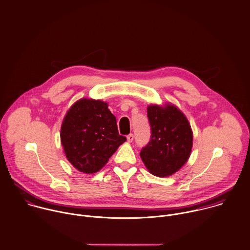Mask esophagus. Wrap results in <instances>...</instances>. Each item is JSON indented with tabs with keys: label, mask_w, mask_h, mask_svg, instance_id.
Listing matches in <instances>:
<instances>
[{
	"label": "esophagus",
	"mask_w": 250,
	"mask_h": 250,
	"mask_svg": "<svg viewBox=\"0 0 250 250\" xmlns=\"http://www.w3.org/2000/svg\"><path fill=\"white\" fill-rule=\"evenodd\" d=\"M126 139L128 142H132L133 139H134V135L132 133H129L127 136H126Z\"/></svg>",
	"instance_id": "34e87169"
}]
</instances>
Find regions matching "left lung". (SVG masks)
Wrapping results in <instances>:
<instances>
[{
  "label": "left lung",
  "instance_id": "1",
  "mask_svg": "<svg viewBox=\"0 0 250 250\" xmlns=\"http://www.w3.org/2000/svg\"><path fill=\"white\" fill-rule=\"evenodd\" d=\"M147 113L151 138L142 148L140 157L152 174L169 176L190 157L193 144L191 126L184 114L173 105L165 108L151 105Z\"/></svg>",
  "mask_w": 250,
  "mask_h": 250
}]
</instances>
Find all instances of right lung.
<instances>
[{"mask_svg": "<svg viewBox=\"0 0 250 250\" xmlns=\"http://www.w3.org/2000/svg\"><path fill=\"white\" fill-rule=\"evenodd\" d=\"M60 137L67 160L84 173L101 169L126 140L107 103L93 99H81L70 108Z\"/></svg>", "mask_w": 250, "mask_h": 250, "instance_id": "1", "label": "right lung"}]
</instances>
